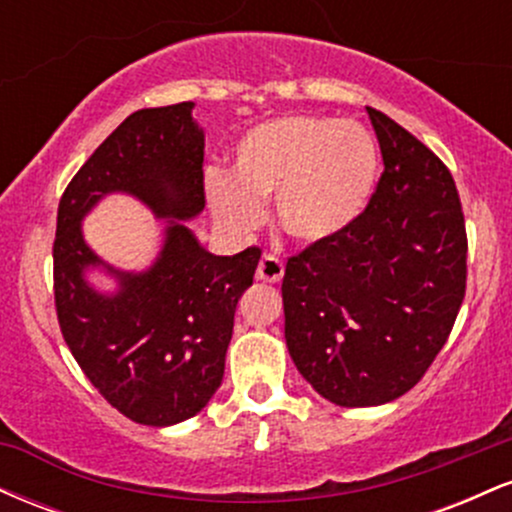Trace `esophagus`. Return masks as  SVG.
<instances>
[{
  "mask_svg": "<svg viewBox=\"0 0 512 512\" xmlns=\"http://www.w3.org/2000/svg\"><path fill=\"white\" fill-rule=\"evenodd\" d=\"M281 276H284V262L274 255H262L260 264H257V279L267 281V284H279Z\"/></svg>",
  "mask_w": 512,
  "mask_h": 512,
  "instance_id": "obj_1",
  "label": "esophagus"
}]
</instances>
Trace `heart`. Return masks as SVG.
Returning <instances> with one entry per match:
<instances>
[{
	"mask_svg": "<svg viewBox=\"0 0 512 512\" xmlns=\"http://www.w3.org/2000/svg\"><path fill=\"white\" fill-rule=\"evenodd\" d=\"M378 182V149L356 122L291 115L240 137L233 175L209 170V207L231 231H248L274 199L281 231L301 245L337 238L354 223Z\"/></svg>",
	"mask_w": 512,
	"mask_h": 512,
	"instance_id": "1",
	"label": "heart"
}]
</instances>
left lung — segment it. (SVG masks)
I'll list each match as a JSON object with an SVG mask.
<instances>
[{
  "instance_id": "obj_1",
  "label": "left lung",
  "mask_w": 512,
  "mask_h": 512,
  "mask_svg": "<svg viewBox=\"0 0 512 512\" xmlns=\"http://www.w3.org/2000/svg\"><path fill=\"white\" fill-rule=\"evenodd\" d=\"M385 170L363 214L286 262L284 334L301 375L339 407H378L424 378L467 289V231L445 163L368 108Z\"/></svg>"
}]
</instances>
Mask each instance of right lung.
<instances>
[{
    "mask_svg": "<svg viewBox=\"0 0 512 512\" xmlns=\"http://www.w3.org/2000/svg\"><path fill=\"white\" fill-rule=\"evenodd\" d=\"M195 103L137 110L93 151L57 209L55 308L86 378L127 419L173 426L199 414L223 380L238 298L262 250L211 255L182 221L204 209V132ZM125 191L168 218L167 238L144 273H120L85 245L80 221L105 194ZM103 266L118 291L85 281Z\"/></svg>",
    "mask_w": 512,
    "mask_h": 512,
    "instance_id": "right-lung-1",
    "label": "right lung"
}]
</instances>
